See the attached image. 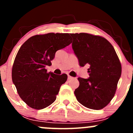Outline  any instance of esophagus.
I'll use <instances>...</instances> for the list:
<instances>
[{
	"label": "esophagus",
	"instance_id": "34e87169",
	"mask_svg": "<svg viewBox=\"0 0 133 133\" xmlns=\"http://www.w3.org/2000/svg\"><path fill=\"white\" fill-rule=\"evenodd\" d=\"M68 79H69V80H71V79H73V77H71V76H68Z\"/></svg>",
	"mask_w": 133,
	"mask_h": 133
}]
</instances>
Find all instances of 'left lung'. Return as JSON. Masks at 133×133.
<instances>
[{
    "label": "left lung",
    "instance_id": "1",
    "mask_svg": "<svg viewBox=\"0 0 133 133\" xmlns=\"http://www.w3.org/2000/svg\"><path fill=\"white\" fill-rule=\"evenodd\" d=\"M72 47L80 66L89 65V77H78L74 91L79 103L91 109L106 107L113 98L121 75V64L113 46L105 38L87 33L71 34Z\"/></svg>",
    "mask_w": 133,
    "mask_h": 133
}]
</instances>
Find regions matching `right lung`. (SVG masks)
<instances>
[{
	"mask_svg": "<svg viewBox=\"0 0 133 133\" xmlns=\"http://www.w3.org/2000/svg\"><path fill=\"white\" fill-rule=\"evenodd\" d=\"M71 42L69 34L48 33L30 37L19 49L12 78L21 98L30 108L44 109L56 99L68 76L47 72L45 68L51 65L56 51Z\"/></svg>",
	"mask_w": 133,
	"mask_h": 133,
	"instance_id": "obj_1",
	"label": "right lung"
}]
</instances>
